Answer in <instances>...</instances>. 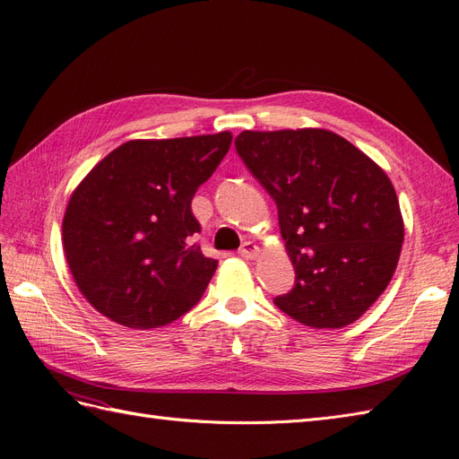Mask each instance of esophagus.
Listing matches in <instances>:
<instances>
[{
  "mask_svg": "<svg viewBox=\"0 0 459 459\" xmlns=\"http://www.w3.org/2000/svg\"><path fill=\"white\" fill-rule=\"evenodd\" d=\"M258 255H260V248H258V245L253 243V241H245V243L241 245V248H239V256H243V258H247V260H255Z\"/></svg>",
  "mask_w": 459,
  "mask_h": 459,
  "instance_id": "esophagus-1",
  "label": "esophagus"
}]
</instances>
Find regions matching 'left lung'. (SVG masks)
<instances>
[{
	"mask_svg": "<svg viewBox=\"0 0 459 459\" xmlns=\"http://www.w3.org/2000/svg\"><path fill=\"white\" fill-rule=\"evenodd\" d=\"M235 147L277 204L297 273L293 290L273 302L314 329L356 322L391 283L404 243L391 179L324 128L245 130Z\"/></svg>",
	"mask_w": 459,
	"mask_h": 459,
	"instance_id": "1",
	"label": "left lung"
}]
</instances>
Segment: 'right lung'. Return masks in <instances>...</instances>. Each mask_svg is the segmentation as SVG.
<instances>
[{
	"mask_svg": "<svg viewBox=\"0 0 459 459\" xmlns=\"http://www.w3.org/2000/svg\"><path fill=\"white\" fill-rule=\"evenodd\" d=\"M231 132L132 140L97 162L73 191L63 248L91 307L130 329L172 324L203 297L218 268L191 245L199 186L231 147Z\"/></svg>",
	"mask_w": 459,
	"mask_h": 459,
	"instance_id": "right-lung-1",
	"label": "right lung"
}]
</instances>
